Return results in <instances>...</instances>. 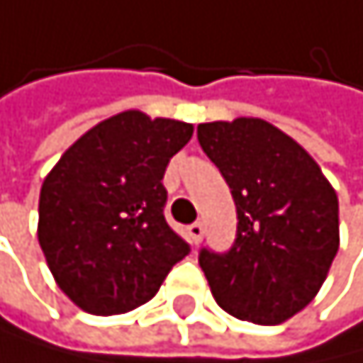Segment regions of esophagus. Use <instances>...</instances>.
<instances>
[{"mask_svg":"<svg viewBox=\"0 0 363 363\" xmlns=\"http://www.w3.org/2000/svg\"><path fill=\"white\" fill-rule=\"evenodd\" d=\"M202 236H204V227H202V223H193V225H189V241L193 243V245H197L202 241Z\"/></svg>","mask_w":363,"mask_h":363,"instance_id":"34e87169","label":"esophagus"}]
</instances>
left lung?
Masks as SVG:
<instances>
[{"instance_id":"8db88e82","label":"left lung","mask_w":363,"mask_h":363,"mask_svg":"<svg viewBox=\"0 0 363 363\" xmlns=\"http://www.w3.org/2000/svg\"><path fill=\"white\" fill-rule=\"evenodd\" d=\"M197 140L236 204L227 252L200 250L216 302L257 325L305 309L339 250V200L318 163L266 120L197 125Z\"/></svg>"}]
</instances>
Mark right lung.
Instances as JSON below:
<instances>
[{"label": "right lung", "mask_w": 363, "mask_h": 363, "mask_svg": "<svg viewBox=\"0 0 363 363\" xmlns=\"http://www.w3.org/2000/svg\"><path fill=\"white\" fill-rule=\"evenodd\" d=\"M193 125L125 111L99 122L47 174L38 241L67 298L95 316L154 298L191 245L166 223L163 174Z\"/></svg>", "instance_id": "obj_1"}]
</instances>
